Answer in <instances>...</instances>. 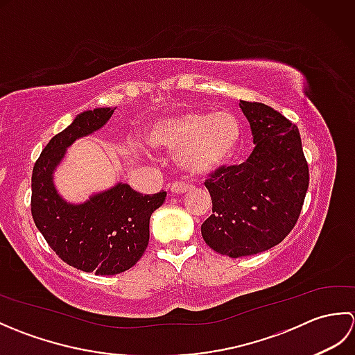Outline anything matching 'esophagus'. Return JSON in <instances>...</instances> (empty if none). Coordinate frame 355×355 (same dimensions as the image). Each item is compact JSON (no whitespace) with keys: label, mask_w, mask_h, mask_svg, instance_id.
<instances>
[{"label":"esophagus","mask_w":355,"mask_h":355,"mask_svg":"<svg viewBox=\"0 0 355 355\" xmlns=\"http://www.w3.org/2000/svg\"><path fill=\"white\" fill-rule=\"evenodd\" d=\"M189 189H191V186L186 184V183H182V182H175V183H172V186H171V192H173V193H184Z\"/></svg>","instance_id":"1"}]
</instances>
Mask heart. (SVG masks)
<instances>
[{"instance_id":"1","label":"heart","mask_w":355,"mask_h":355,"mask_svg":"<svg viewBox=\"0 0 355 355\" xmlns=\"http://www.w3.org/2000/svg\"><path fill=\"white\" fill-rule=\"evenodd\" d=\"M241 137L243 126L230 111H186L155 125L148 143L157 149L178 150L180 166L191 175L202 177L230 160Z\"/></svg>"}]
</instances>
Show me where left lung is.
I'll return each instance as SVG.
<instances>
[{"label": "left lung", "mask_w": 355, "mask_h": 355, "mask_svg": "<svg viewBox=\"0 0 355 355\" xmlns=\"http://www.w3.org/2000/svg\"><path fill=\"white\" fill-rule=\"evenodd\" d=\"M254 149L244 163L221 166L205 186L212 215L201 235L215 252L239 258L277 245L296 225L310 172L296 125L268 105L241 101Z\"/></svg>", "instance_id": "left-lung-1"}]
</instances>
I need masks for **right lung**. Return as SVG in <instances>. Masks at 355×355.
Returning <instances> with one entry per match:
<instances>
[{
  "instance_id": "obj_1",
  "label": "right lung",
  "mask_w": 355,
  "mask_h": 355,
  "mask_svg": "<svg viewBox=\"0 0 355 355\" xmlns=\"http://www.w3.org/2000/svg\"><path fill=\"white\" fill-rule=\"evenodd\" d=\"M114 110L80 112L47 143L33 166L30 202L36 227L53 252L74 268L103 276L130 270L141 258L149 243V218L166 192L143 195L119 183L82 205H69L56 192L51 173L65 149L102 128Z\"/></svg>"
}]
</instances>
